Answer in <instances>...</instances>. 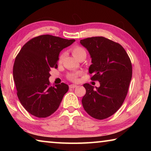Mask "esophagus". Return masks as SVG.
Here are the masks:
<instances>
[{
  "label": "esophagus",
  "instance_id": "34e87169",
  "mask_svg": "<svg viewBox=\"0 0 151 151\" xmlns=\"http://www.w3.org/2000/svg\"><path fill=\"white\" fill-rule=\"evenodd\" d=\"M76 87H77V86L75 85H69V88H75Z\"/></svg>",
  "mask_w": 151,
  "mask_h": 151
}]
</instances>
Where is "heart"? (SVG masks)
I'll use <instances>...</instances> for the list:
<instances>
[{"instance_id":"1","label":"heart","mask_w":151,"mask_h":151,"mask_svg":"<svg viewBox=\"0 0 151 151\" xmlns=\"http://www.w3.org/2000/svg\"><path fill=\"white\" fill-rule=\"evenodd\" d=\"M72 53L74 57H75L76 58H78L81 57L83 55H86V50L84 48H83L82 47H80V46H75V47H73L72 48ZM64 57V54L62 53L60 56L59 58H58V61L59 62H61L62 60L63 59ZM80 75V73H71L68 74L67 75V78L68 80H70L71 81H76L77 80V77L78 76Z\"/></svg>"}]
</instances>
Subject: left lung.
<instances>
[{
	"label": "left lung",
	"instance_id": "obj_1",
	"mask_svg": "<svg viewBox=\"0 0 151 151\" xmlns=\"http://www.w3.org/2000/svg\"><path fill=\"white\" fill-rule=\"evenodd\" d=\"M80 42L92 58L91 79L100 83L96 88L84 84L86 94L82 104L93 118L105 119L118 111L126 98L132 78L131 61L119 43L105 37L86 38Z\"/></svg>",
	"mask_w": 151,
	"mask_h": 151
}]
</instances>
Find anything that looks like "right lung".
Wrapping results in <instances>:
<instances>
[{"label":"right lung","mask_w":151,"mask_h":151,"mask_svg":"<svg viewBox=\"0 0 151 151\" xmlns=\"http://www.w3.org/2000/svg\"><path fill=\"white\" fill-rule=\"evenodd\" d=\"M75 39H65L50 35L29 40L15 58L13 78L20 103L38 118H46L58 109L68 86L62 83L52 86L50 70L58 67V55Z\"/></svg>","instance_id":"add662e5"}]
</instances>
